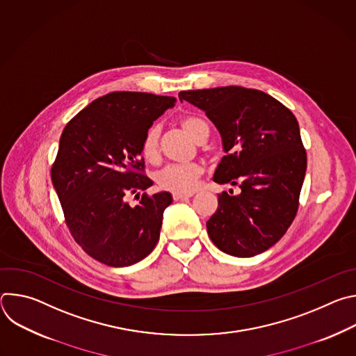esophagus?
<instances>
[{
	"label": "esophagus",
	"instance_id": "1",
	"mask_svg": "<svg viewBox=\"0 0 356 356\" xmlns=\"http://www.w3.org/2000/svg\"><path fill=\"white\" fill-rule=\"evenodd\" d=\"M191 195H193L191 193H173V198H175L176 201L184 200V198H190Z\"/></svg>",
	"mask_w": 356,
	"mask_h": 356
}]
</instances>
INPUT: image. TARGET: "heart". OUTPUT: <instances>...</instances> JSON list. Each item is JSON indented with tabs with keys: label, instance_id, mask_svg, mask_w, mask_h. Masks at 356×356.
Instances as JSON below:
<instances>
[{
	"label": "heart",
	"instance_id": "heart-1",
	"mask_svg": "<svg viewBox=\"0 0 356 356\" xmlns=\"http://www.w3.org/2000/svg\"><path fill=\"white\" fill-rule=\"evenodd\" d=\"M183 131L195 142L201 138V135L207 131V125L204 121L195 117H184L180 121ZM159 150V129L158 127H152L143 136L142 142V156L154 162L158 158ZM202 175V168L197 163H187V165H169L163 168L155 176L156 184L169 191L175 193H190L197 187L198 179Z\"/></svg>",
	"mask_w": 356,
	"mask_h": 356
}]
</instances>
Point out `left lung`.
I'll use <instances>...</instances> for the list:
<instances>
[{
    "label": "left lung",
    "mask_w": 356,
    "mask_h": 356,
    "mask_svg": "<svg viewBox=\"0 0 356 356\" xmlns=\"http://www.w3.org/2000/svg\"><path fill=\"white\" fill-rule=\"evenodd\" d=\"M204 111L221 135L225 156L213 180L239 186L218 195L207 221L214 245L228 255L250 258L273 246L293 222L307 156L289 108L272 95L238 86L179 92Z\"/></svg>",
    "instance_id": "left-lung-1"
}]
</instances>
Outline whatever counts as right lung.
<instances>
[{
    "label": "right lung",
    "mask_w": 356,
    "mask_h": 356,
    "mask_svg": "<svg viewBox=\"0 0 356 356\" xmlns=\"http://www.w3.org/2000/svg\"><path fill=\"white\" fill-rule=\"evenodd\" d=\"M176 98L114 91L81 110L63 129L52 183L74 241L95 261L131 266L154 250L172 194L149 188L142 142L147 129Z\"/></svg>",
    "instance_id": "add662e5"
}]
</instances>
